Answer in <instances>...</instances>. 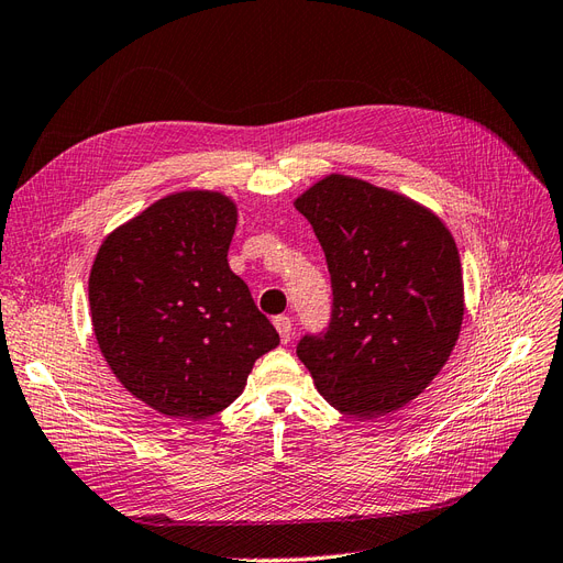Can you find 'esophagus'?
<instances>
[{
  "label": "esophagus",
  "mask_w": 563,
  "mask_h": 563,
  "mask_svg": "<svg viewBox=\"0 0 563 563\" xmlns=\"http://www.w3.org/2000/svg\"><path fill=\"white\" fill-rule=\"evenodd\" d=\"M274 324H276V330H278L283 343H287L289 339H292V320H289L287 316H276Z\"/></svg>",
  "instance_id": "1"
}]
</instances>
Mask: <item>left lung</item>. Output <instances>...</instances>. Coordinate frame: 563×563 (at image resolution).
Wrapping results in <instances>:
<instances>
[{"label":"left lung","mask_w":563,"mask_h":563,"mask_svg":"<svg viewBox=\"0 0 563 563\" xmlns=\"http://www.w3.org/2000/svg\"><path fill=\"white\" fill-rule=\"evenodd\" d=\"M295 208L332 276V320L297 355L318 393L351 416H386L419 397L456 346L465 299L459 247L411 198L328 175Z\"/></svg>","instance_id":"obj_1"}]
</instances>
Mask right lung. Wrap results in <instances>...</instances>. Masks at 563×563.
I'll return each mask as SVG.
<instances>
[{
	"label": "right lung",
	"instance_id": "obj_1",
	"mask_svg": "<svg viewBox=\"0 0 563 563\" xmlns=\"http://www.w3.org/2000/svg\"><path fill=\"white\" fill-rule=\"evenodd\" d=\"M239 208L220 191H177L102 241L90 320L123 388L170 419H208L247 384L280 336L229 268Z\"/></svg>",
	"mask_w": 563,
	"mask_h": 563
}]
</instances>
